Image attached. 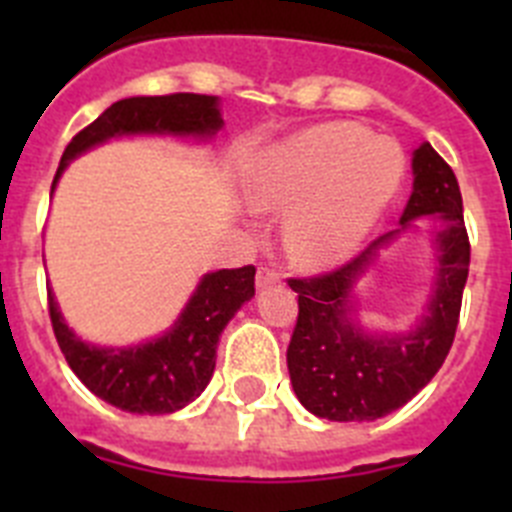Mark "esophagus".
<instances>
[{
  "label": "esophagus",
  "mask_w": 512,
  "mask_h": 512,
  "mask_svg": "<svg viewBox=\"0 0 512 512\" xmlns=\"http://www.w3.org/2000/svg\"><path fill=\"white\" fill-rule=\"evenodd\" d=\"M279 282V271L269 264H261L259 271H256V284L259 287H271V284Z\"/></svg>",
  "instance_id": "34e87169"
}]
</instances>
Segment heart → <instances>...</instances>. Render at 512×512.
<instances>
[{
    "instance_id": "heart-1",
    "label": "heart",
    "mask_w": 512,
    "mask_h": 512,
    "mask_svg": "<svg viewBox=\"0 0 512 512\" xmlns=\"http://www.w3.org/2000/svg\"><path fill=\"white\" fill-rule=\"evenodd\" d=\"M400 176L402 156L390 140L356 125H320L266 158L251 197L264 210H295L284 228L289 253L320 266L359 246Z\"/></svg>"
}]
</instances>
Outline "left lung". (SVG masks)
<instances>
[{"label":"left lung","instance_id":"1","mask_svg":"<svg viewBox=\"0 0 512 512\" xmlns=\"http://www.w3.org/2000/svg\"><path fill=\"white\" fill-rule=\"evenodd\" d=\"M413 174V194L400 225L405 228L420 215H436L443 223L436 233V289L418 328L405 336L374 338L348 320V292L356 277L397 230L379 235L338 269L287 279L300 305L287 348L289 379L302 405L318 418L341 423L382 418L413 400L449 356L472 251L464 207L454 171L431 143L415 151Z\"/></svg>","mask_w":512,"mask_h":512}]
</instances>
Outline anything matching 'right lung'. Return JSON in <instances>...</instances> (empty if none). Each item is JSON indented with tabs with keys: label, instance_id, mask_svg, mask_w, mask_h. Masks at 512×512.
<instances>
[{
	"label": "right lung",
	"instance_id": "add662e5",
	"mask_svg": "<svg viewBox=\"0 0 512 512\" xmlns=\"http://www.w3.org/2000/svg\"><path fill=\"white\" fill-rule=\"evenodd\" d=\"M220 125L223 117L217 110V99L207 94L179 92L164 97L120 99L71 138L63 151L53 187L71 158L115 135H212ZM253 277V266L207 274L174 328L166 336L135 348H97L76 338L69 325L63 323L51 289L48 312L71 372L94 395L125 413L164 415L189 405L207 387L215 372L220 333L238 307L256 292Z\"/></svg>",
	"mask_w": 512,
	"mask_h": 512
}]
</instances>
